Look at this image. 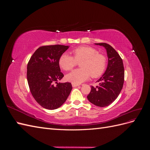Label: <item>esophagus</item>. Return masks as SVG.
I'll list each match as a JSON object with an SVG mask.
<instances>
[{
  "instance_id": "obj_1",
  "label": "esophagus",
  "mask_w": 150,
  "mask_h": 150,
  "mask_svg": "<svg viewBox=\"0 0 150 150\" xmlns=\"http://www.w3.org/2000/svg\"><path fill=\"white\" fill-rule=\"evenodd\" d=\"M72 87H73V88H75V87H77V86H79V84H74V83H72Z\"/></svg>"
}]
</instances>
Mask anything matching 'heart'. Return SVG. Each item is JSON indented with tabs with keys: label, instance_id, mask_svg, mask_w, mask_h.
<instances>
[{
	"label": "heart",
	"instance_id": "heart-1",
	"mask_svg": "<svg viewBox=\"0 0 150 150\" xmlns=\"http://www.w3.org/2000/svg\"><path fill=\"white\" fill-rule=\"evenodd\" d=\"M74 57L67 53L62 54L59 59V64L63 70L70 71L78 62H81V69L72 71L66 76V79L72 83L79 84L88 80L90 76L94 78L101 76L106 67V58L99 54L96 49L89 46H81L72 51Z\"/></svg>",
	"mask_w": 150,
	"mask_h": 150
}]
</instances>
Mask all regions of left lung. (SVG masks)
Masks as SVG:
<instances>
[{"instance_id":"1","label":"left lung","mask_w":150,"mask_h":150,"mask_svg":"<svg viewBox=\"0 0 150 150\" xmlns=\"http://www.w3.org/2000/svg\"><path fill=\"white\" fill-rule=\"evenodd\" d=\"M106 49L108 63L106 71L97 82L96 88L91 86L88 99L94 105L106 107L110 105L119 96L125 79V70L122 59L116 50L106 43H96Z\"/></svg>"}]
</instances>
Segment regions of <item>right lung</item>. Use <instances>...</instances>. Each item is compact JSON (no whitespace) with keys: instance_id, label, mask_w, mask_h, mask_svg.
I'll list each match as a JSON object with an SVG mask.
<instances>
[{"instance_id":"add662e5","label":"right lung","mask_w":150,"mask_h":150,"mask_svg":"<svg viewBox=\"0 0 150 150\" xmlns=\"http://www.w3.org/2000/svg\"><path fill=\"white\" fill-rule=\"evenodd\" d=\"M68 48L63 45L40 47L28 64L27 79L31 94L40 106L47 110L61 106L72 90L70 83H57L64 77L59 59Z\"/></svg>"}]
</instances>
